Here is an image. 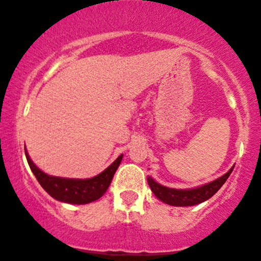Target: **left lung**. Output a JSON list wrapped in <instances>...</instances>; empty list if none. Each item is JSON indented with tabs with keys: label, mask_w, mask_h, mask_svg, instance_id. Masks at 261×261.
Masks as SVG:
<instances>
[{
	"label": "left lung",
	"mask_w": 261,
	"mask_h": 261,
	"mask_svg": "<svg viewBox=\"0 0 261 261\" xmlns=\"http://www.w3.org/2000/svg\"><path fill=\"white\" fill-rule=\"evenodd\" d=\"M233 168L234 166H232L230 170L226 172L225 175H222L221 177L216 178V180L209 182V184L203 185V186L190 188V190H176V188L165 187L155 182L150 176L147 177V181H148L152 192L162 202L174 206H191L212 198L220 190L222 185L225 184L226 180L231 175L232 170H233Z\"/></svg>",
	"instance_id": "obj_1"
}]
</instances>
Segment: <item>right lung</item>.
I'll return each mask as SVG.
<instances>
[{"instance_id": "add662e5", "label": "right lung", "mask_w": 261, "mask_h": 261, "mask_svg": "<svg viewBox=\"0 0 261 261\" xmlns=\"http://www.w3.org/2000/svg\"><path fill=\"white\" fill-rule=\"evenodd\" d=\"M25 156L29 163L31 171L34 172L43 190L59 202L70 204H87L100 198L108 190L113 176L122 159V154L119 155L117 161L113 162L105 171H102L97 176L81 180V178H65L47 175L34 164L27 149H25Z\"/></svg>"}]
</instances>
